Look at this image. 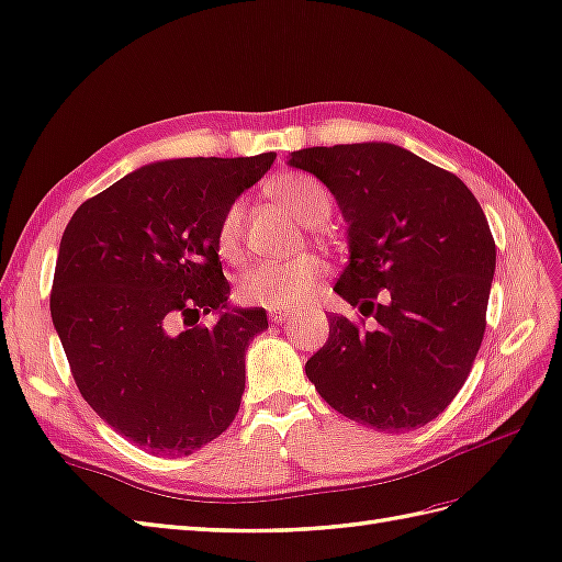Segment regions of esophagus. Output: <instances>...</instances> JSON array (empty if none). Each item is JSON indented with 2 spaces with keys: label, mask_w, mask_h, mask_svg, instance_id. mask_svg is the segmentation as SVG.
<instances>
[{
  "label": "esophagus",
  "mask_w": 562,
  "mask_h": 562,
  "mask_svg": "<svg viewBox=\"0 0 562 562\" xmlns=\"http://www.w3.org/2000/svg\"><path fill=\"white\" fill-rule=\"evenodd\" d=\"M292 318V313L290 311H270V321L272 323H284V321H290Z\"/></svg>",
  "instance_id": "34e87169"
}]
</instances>
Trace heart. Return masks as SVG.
<instances>
[{
  "mask_svg": "<svg viewBox=\"0 0 562 562\" xmlns=\"http://www.w3.org/2000/svg\"><path fill=\"white\" fill-rule=\"evenodd\" d=\"M268 195L306 227L321 225L333 211L330 191L316 177L304 172H284L276 177L268 184ZM241 225L244 207L241 203H234L222 217L217 229V249L225 258L239 254ZM321 278L323 266L313 256L294 258L290 263H258L241 276L237 284V299L246 306L268 311L296 308L316 294Z\"/></svg>",
  "mask_w": 562,
  "mask_h": 562,
  "instance_id": "b5f03b06",
  "label": "heart"
}]
</instances>
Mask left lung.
<instances>
[{
	"mask_svg": "<svg viewBox=\"0 0 562 562\" xmlns=\"http://www.w3.org/2000/svg\"><path fill=\"white\" fill-rule=\"evenodd\" d=\"M335 195L349 263L335 292L375 318L361 330L330 316V337L306 361L333 409L387 434L426 426L464 385L486 330L495 241L460 177L395 143L294 150Z\"/></svg>",
	"mask_w": 562,
	"mask_h": 562,
	"instance_id": "left-lung-1",
	"label": "left lung"
}]
</instances>
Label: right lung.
<instances>
[{"mask_svg":"<svg viewBox=\"0 0 562 562\" xmlns=\"http://www.w3.org/2000/svg\"><path fill=\"white\" fill-rule=\"evenodd\" d=\"M272 162L276 153L138 167L61 234L49 311L74 381L102 422L158 458L203 448L239 412L246 347L268 316L229 306L217 229ZM207 312L216 325L195 326Z\"/></svg>","mask_w":562,"mask_h":562,"instance_id":"1","label":"right lung"}]
</instances>
